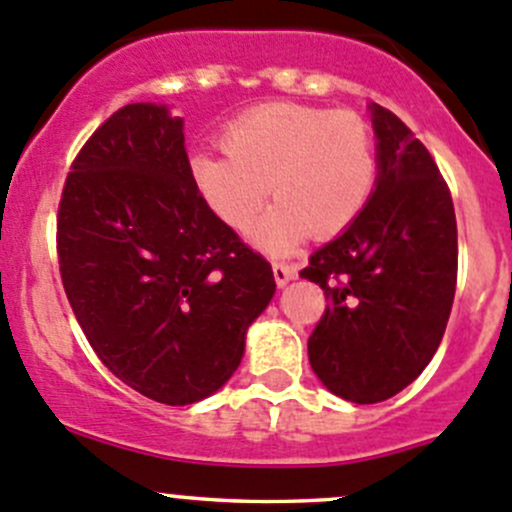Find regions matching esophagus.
<instances>
[{"label":"esophagus","instance_id":"34e87169","mask_svg":"<svg viewBox=\"0 0 512 512\" xmlns=\"http://www.w3.org/2000/svg\"><path fill=\"white\" fill-rule=\"evenodd\" d=\"M272 272H275V282L280 287H285L287 282L297 277V267L287 265V262H272Z\"/></svg>","mask_w":512,"mask_h":512}]
</instances>
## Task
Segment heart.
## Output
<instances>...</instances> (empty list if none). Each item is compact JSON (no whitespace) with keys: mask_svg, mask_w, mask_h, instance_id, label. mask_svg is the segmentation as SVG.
I'll return each instance as SVG.
<instances>
[{"mask_svg":"<svg viewBox=\"0 0 512 512\" xmlns=\"http://www.w3.org/2000/svg\"><path fill=\"white\" fill-rule=\"evenodd\" d=\"M222 150L195 152L192 180L210 210L245 232L267 192L275 205L257 227L272 252L345 232L370 202L377 180L372 127L350 109L270 102L232 119Z\"/></svg>","mask_w":512,"mask_h":512,"instance_id":"heart-1","label":"heart"}]
</instances>
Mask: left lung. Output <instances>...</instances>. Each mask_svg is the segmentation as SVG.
Returning a JSON list of instances; mask_svg holds the SVG:
<instances>
[{
  "label": "left lung",
  "instance_id": "obj_1",
  "mask_svg": "<svg viewBox=\"0 0 512 512\" xmlns=\"http://www.w3.org/2000/svg\"><path fill=\"white\" fill-rule=\"evenodd\" d=\"M377 182L362 215L312 252L300 277L327 307L307 340L315 375L357 405L382 403L425 370L445 335L458 282V225L428 147L372 104Z\"/></svg>",
  "mask_w": 512,
  "mask_h": 512
}]
</instances>
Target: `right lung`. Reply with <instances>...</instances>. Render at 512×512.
Segmentation results:
<instances>
[{
	"label": "right lung",
	"instance_id": "1",
	"mask_svg": "<svg viewBox=\"0 0 512 512\" xmlns=\"http://www.w3.org/2000/svg\"><path fill=\"white\" fill-rule=\"evenodd\" d=\"M57 257L104 367L165 405L217 393L275 295L270 262L197 190L182 119L147 102L117 109L74 157Z\"/></svg>",
	"mask_w": 512,
	"mask_h": 512
}]
</instances>
